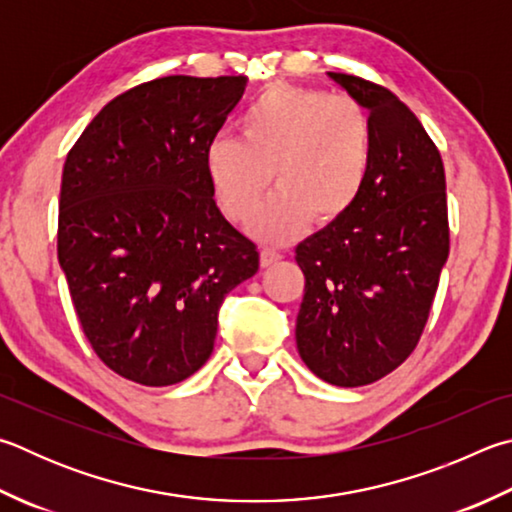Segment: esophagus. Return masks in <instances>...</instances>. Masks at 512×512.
<instances>
[{"label":"esophagus","instance_id":"esophagus-1","mask_svg":"<svg viewBox=\"0 0 512 512\" xmlns=\"http://www.w3.org/2000/svg\"><path fill=\"white\" fill-rule=\"evenodd\" d=\"M280 259H282L280 250H275V248H262V266H264V268L273 266L275 262H280Z\"/></svg>","mask_w":512,"mask_h":512}]
</instances>
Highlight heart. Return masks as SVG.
<instances>
[{
    "label": "heart",
    "mask_w": 512,
    "mask_h": 512,
    "mask_svg": "<svg viewBox=\"0 0 512 512\" xmlns=\"http://www.w3.org/2000/svg\"><path fill=\"white\" fill-rule=\"evenodd\" d=\"M369 165L371 125L358 102L293 85L264 89L241 116L239 138H212L203 154L217 206L235 224L253 219L273 174L277 190L253 224L264 241L345 217Z\"/></svg>",
    "instance_id": "obj_1"
}]
</instances>
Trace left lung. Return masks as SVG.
Returning a JSON list of instances; mask_svg holds the SVG:
<instances>
[{
  "label": "left lung",
  "mask_w": 512,
  "mask_h": 512,
  "mask_svg": "<svg viewBox=\"0 0 512 512\" xmlns=\"http://www.w3.org/2000/svg\"><path fill=\"white\" fill-rule=\"evenodd\" d=\"M329 78L369 111V176L345 217L295 248L304 273L297 351L338 387L376 383L418 345L450 253L441 154L392 91Z\"/></svg>",
  "instance_id": "left-lung-1"
}]
</instances>
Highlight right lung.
<instances>
[{"instance_id": "1", "label": "right lung", "mask_w": 512, "mask_h": 512, "mask_svg": "<svg viewBox=\"0 0 512 512\" xmlns=\"http://www.w3.org/2000/svg\"><path fill=\"white\" fill-rule=\"evenodd\" d=\"M244 76H167L116 96L62 170L58 259L98 358L145 387L206 365L224 297L257 246L215 203L203 154Z\"/></svg>"}]
</instances>
